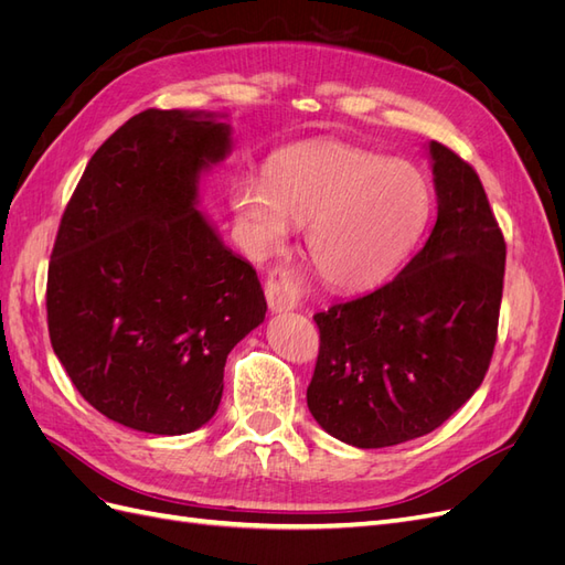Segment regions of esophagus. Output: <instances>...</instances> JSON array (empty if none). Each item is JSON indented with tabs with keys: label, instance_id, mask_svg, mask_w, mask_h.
I'll return each mask as SVG.
<instances>
[{
	"label": "esophagus",
	"instance_id": "obj_1",
	"mask_svg": "<svg viewBox=\"0 0 565 565\" xmlns=\"http://www.w3.org/2000/svg\"><path fill=\"white\" fill-rule=\"evenodd\" d=\"M266 301L273 313L297 309L301 301V285L295 273L285 268H273L266 280Z\"/></svg>",
	"mask_w": 565,
	"mask_h": 565
}]
</instances>
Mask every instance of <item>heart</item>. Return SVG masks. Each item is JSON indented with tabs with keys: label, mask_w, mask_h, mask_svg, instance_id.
<instances>
[{
	"label": "heart",
	"mask_w": 565,
	"mask_h": 565,
	"mask_svg": "<svg viewBox=\"0 0 565 565\" xmlns=\"http://www.w3.org/2000/svg\"><path fill=\"white\" fill-rule=\"evenodd\" d=\"M231 204L247 249L264 259L306 228L311 262L334 287L377 285L417 245L431 188L415 164L341 141L289 146L268 160L266 181L245 177Z\"/></svg>",
	"instance_id": "1"
}]
</instances>
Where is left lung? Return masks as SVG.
<instances>
[{
    "instance_id": "1",
    "label": "left lung",
    "mask_w": 565,
    "mask_h": 565,
    "mask_svg": "<svg viewBox=\"0 0 565 565\" xmlns=\"http://www.w3.org/2000/svg\"><path fill=\"white\" fill-rule=\"evenodd\" d=\"M438 216L396 278L316 313L311 415L355 448L431 434L481 386L502 303L504 235L469 162L429 143Z\"/></svg>"
}]
</instances>
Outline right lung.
I'll return each mask as SVG.
<instances>
[{
	"label": "right lung",
	"instance_id": "add662e5",
	"mask_svg": "<svg viewBox=\"0 0 565 565\" xmlns=\"http://www.w3.org/2000/svg\"><path fill=\"white\" fill-rule=\"evenodd\" d=\"M228 152L214 115L143 110L94 152L63 212L51 347L82 398L129 429L207 424L231 349L264 322L256 270L198 210L200 174Z\"/></svg>",
	"mask_w": 565,
	"mask_h": 565
}]
</instances>
